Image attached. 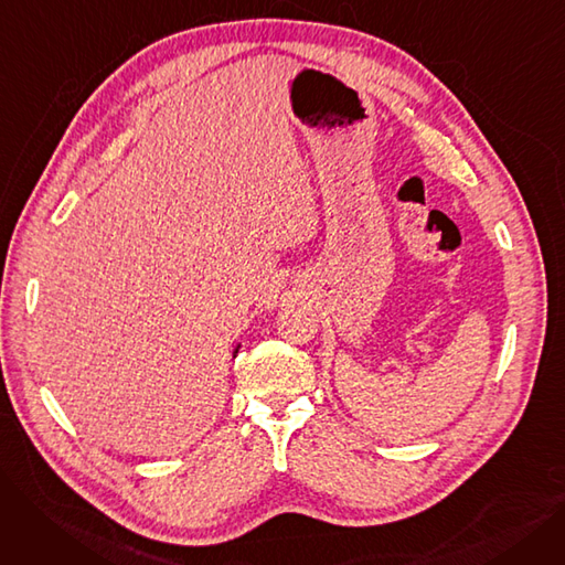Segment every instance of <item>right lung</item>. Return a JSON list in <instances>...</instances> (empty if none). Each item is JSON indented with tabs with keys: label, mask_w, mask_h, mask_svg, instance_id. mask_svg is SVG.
Returning <instances> with one entry per match:
<instances>
[{
	"label": "right lung",
	"mask_w": 565,
	"mask_h": 565,
	"mask_svg": "<svg viewBox=\"0 0 565 565\" xmlns=\"http://www.w3.org/2000/svg\"><path fill=\"white\" fill-rule=\"evenodd\" d=\"M235 352H237V350H235Z\"/></svg>",
	"instance_id": "obj_1"
}]
</instances>
